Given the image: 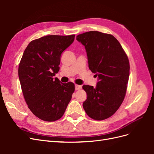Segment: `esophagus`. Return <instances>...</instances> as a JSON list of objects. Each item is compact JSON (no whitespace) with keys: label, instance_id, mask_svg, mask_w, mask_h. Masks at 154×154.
<instances>
[{"label":"esophagus","instance_id":"obj_1","mask_svg":"<svg viewBox=\"0 0 154 154\" xmlns=\"http://www.w3.org/2000/svg\"><path fill=\"white\" fill-rule=\"evenodd\" d=\"M82 88V86L81 85H75V89L76 91L78 90H80Z\"/></svg>","mask_w":154,"mask_h":154}]
</instances>
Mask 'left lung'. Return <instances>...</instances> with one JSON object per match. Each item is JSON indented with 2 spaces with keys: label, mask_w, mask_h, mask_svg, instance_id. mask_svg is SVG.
I'll list each match as a JSON object with an SVG mask.
<instances>
[{
  "label": "left lung",
  "mask_w": 154,
  "mask_h": 154,
  "mask_svg": "<svg viewBox=\"0 0 154 154\" xmlns=\"http://www.w3.org/2000/svg\"><path fill=\"white\" fill-rule=\"evenodd\" d=\"M76 40L85 46L88 68L98 80L96 87L83 85L87 94L83 107L93 119H107L124 100L130 74L128 57L110 34L91 31L78 35Z\"/></svg>",
  "instance_id": "left-lung-1"
}]
</instances>
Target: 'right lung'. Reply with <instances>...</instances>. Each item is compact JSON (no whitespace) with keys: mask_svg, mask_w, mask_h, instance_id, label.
Listing matches in <instances>:
<instances>
[{"mask_svg":"<svg viewBox=\"0 0 154 154\" xmlns=\"http://www.w3.org/2000/svg\"><path fill=\"white\" fill-rule=\"evenodd\" d=\"M75 35H48L31 41L18 66L22 91L28 108L45 122L61 118L74 92L72 82L61 83L57 78L62 53Z\"/></svg>","mask_w":154,"mask_h":154,"instance_id":"add662e5","label":"right lung"}]
</instances>
